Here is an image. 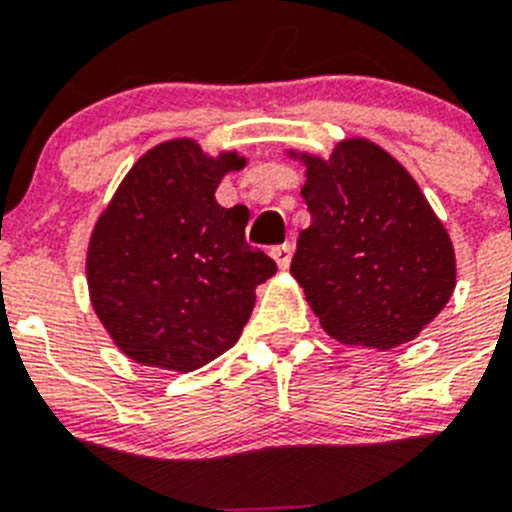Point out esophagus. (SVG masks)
I'll use <instances>...</instances> for the list:
<instances>
[{
	"instance_id": "esophagus-1",
	"label": "esophagus",
	"mask_w": 512,
	"mask_h": 512,
	"mask_svg": "<svg viewBox=\"0 0 512 512\" xmlns=\"http://www.w3.org/2000/svg\"><path fill=\"white\" fill-rule=\"evenodd\" d=\"M292 253H295V246L292 243H282V246L271 248V256L279 264V269H287L289 261H292Z\"/></svg>"
}]
</instances>
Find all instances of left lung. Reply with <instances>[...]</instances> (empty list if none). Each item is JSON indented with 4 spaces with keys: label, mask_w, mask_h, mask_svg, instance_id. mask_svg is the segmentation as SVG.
Listing matches in <instances>:
<instances>
[{
    "label": "left lung",
    "mask_w": 512,
    "mask_h": 512,
    "mask_svg": "<svg viewBox=\"0 0 512 512\" xmlns=\"http://www.w3.org/2000/svg\"><path fill=\"white\" fill-rule=\"evenodd\" d=\"M302 197L312 223L297 238L292 277L328 336L348 346L408 343L456 287L451 238L413 176L364 138L330 158L307 156Z\"/></svg>",
    "instance_id": "obj_1"
}]
</instances>
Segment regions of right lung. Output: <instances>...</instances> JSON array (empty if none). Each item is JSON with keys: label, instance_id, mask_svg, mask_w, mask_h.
I'll list each match as a JSON object with an SVG mask.
<instances>
[{"label": "right lung", "instance_id": "add662e5", "mask_svg": "<svg viewBox=\"0 0 512 512\" xmlns=\"http://www.w3.org/2000/svg\"><path fill=\"white\" fill-rule=\"evenodd\" d=\"M246 166L194 140L138 158L94 225L87 251L92 307L122 354L194 372L241 338L256 287L277 264L246 243L248 210L220 207L217 184Z\"/></svg>", "mask_w": 512, "mask_h": 512}]
</instances>
